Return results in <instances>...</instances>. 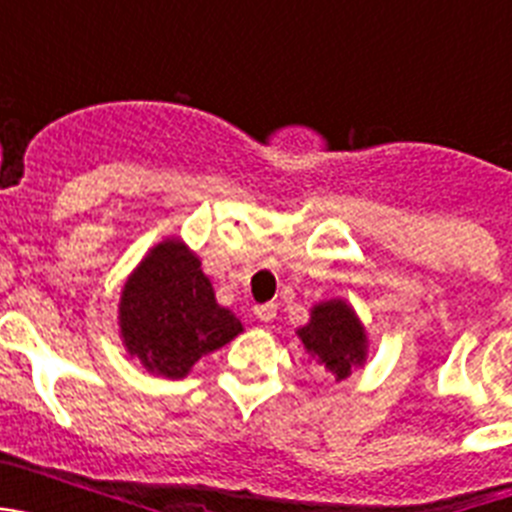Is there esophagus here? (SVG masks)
Wrapping results in <instances>:
<instances>
[{
    "label": "esophagus",
    "mask_w": 512,
    "mask_h": 512,
    "mask_svg": "<svg viewBox=\"0 0 512 512\" xmlns=\"http://www.w3.org/2000/svg\"><path fill=\"white\" fill-rule=\"evenodd\" d=\"M253 315H256L261 323H269V320H274V315H277V305H274V302H264V305H256V307H253Z\"/></svg>",
    "instance_id": "34e87169"
}]
</instances>
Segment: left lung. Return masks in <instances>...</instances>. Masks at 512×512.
Instances as JSON below:
<instances>
[{
	"label": "left lung",
	"instance_id": "1",
	"mask_svg": "<svg viewBox=\"0 0 512 512\" xmlns=\"http://www.w3.org/2000/svg\"><path fill=\"white\" fill-rule=\"evenodd\" d=\"M297 336L338 379L348 377L351 366L364 361V328L354 318L351 307L341 300L315 305L310 325L297 330Z\"/></svg>",
	"mask_w": 512,
	"mask_h": 512
}]
</instances>
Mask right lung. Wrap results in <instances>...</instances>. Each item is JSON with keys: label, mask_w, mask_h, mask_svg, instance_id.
Wrapping results in <instances>:
<instances>
[{"label": "right lung", "mask_w": 512, "mask_h": 512, "mask_svg": "<svg viewBox=\"0 0 512 512\" xmlns=\"http://www.w3.org/2000/svg\"><path fill=\"white\" fill-rule=\"evenodd\" d=\"M120 328L130 356L166 377H184L200 356L243 330L215 302L200 259L179 241L161 243L140 261L122 289Z\"/></svg>", "instance_id": "right-lung-1"}]
</instances>
